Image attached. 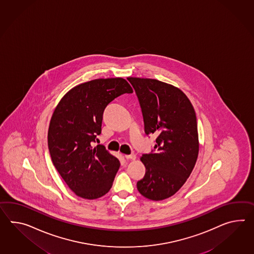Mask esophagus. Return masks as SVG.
<instances>
[{"mask_svg":"<svg viewBox=\"0 0 254 254\" xmlns=\"http://www.w3.org/2000/svg\"><path fill=\"white\" fill-rule=\"evenodd\" d=\"M125 158L127 159V160H136V155L135 154H131V155H125Z\"/></svg>","mask_w":254,"mask_h":254,"instance_id":"obj_1","label":"esophagus"}]
</instances>
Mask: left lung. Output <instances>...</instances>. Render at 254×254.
<instances>
[{"label":"left lung","instance_id":"1","mask_svg":"<svg viewBox=\"0 0 254 254\" xmlns=\"http://www.w3.org/2000/svg\"><path fill=\"white\" fill-rule=\"evenodd\" d=\"M127 80L139 100L145 133L157 136L154 151L140 157L146 173L136 187L148 199L164 200L185 185L197 160L195 112L178 87L156 79L128 77Z\"/></svg>","mask_w":254,"mask_h":254}]
</instances>
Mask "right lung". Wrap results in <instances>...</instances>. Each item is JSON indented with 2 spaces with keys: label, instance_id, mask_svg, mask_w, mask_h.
<instances>
[{
  "label": "right lung",
  "instance_id": "add662e5",
  "mask_svg": "<svg viewBox=\"0 0 254 254\" xmlns=\"http://www.w3.org/2000/svg\"><path fill=\"white\" fill-rule=\"evenodd\" d=\"M133 93L123 78L95 79L65 93L50 119L48 145L57 171L76 195L93 200L109 192L120 167L104 146L93 147L101 134L106 105Z\"/></svg>",
  "mask_w": 254,
  "mask_h": 254
}]
</instances>
